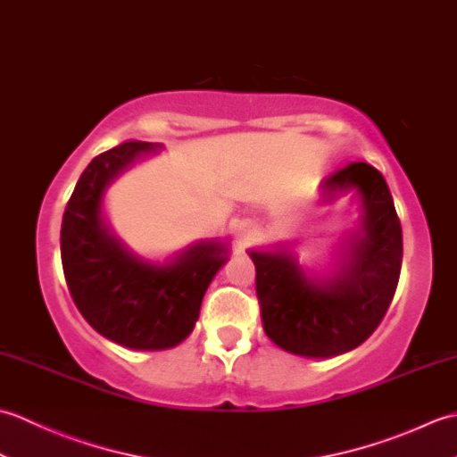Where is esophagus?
Returning <instances> with one entry per match:
<instances>
[{
  "instance_id": "1",
  "label": "esophagus",
  "mask_w": 457,
  "mask_h": 457,
  "mask_svg": "<svg viewBox=\"0 0 457 457\" xmlns=\"http://www.w3.org/2000/svg\"><path fill=\"white\" fill-rule=\"evenodd\" d=\"M237 234L245 237V236H251V229H249V228H241V226H239V228H237Z\"/></svg>"
}]
</instances>
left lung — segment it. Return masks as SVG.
Returning <instances> with one entry per match:
<instances>
[{
	"mask_svg": "<svg viewBox=\"0 0 457 457\" xmlns=\"http://www.w3.org/2000/svg\"><path fill=\"white\" fill-rule=\"evenodd\" d=\"M357 190L363 220L337 270L312 278L296 259L249 251L265 334L285 352L334 357L361 345L381 324L399 285L403 229L383 174L367 162H349L322 182L328 198Z\"/></svg>",
	"mask_w": 457,
	"mask_h": 457,
	"instance_id": "1",
	"label": "left lung"
}]
</instances>
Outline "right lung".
Wrapping results in <instances>:
<instances>
[{
  "mask_svg": "<svg viewBox=\"0 0 457 457\" xmlns=\"http://www.w3.org/2000/svg\"><path fill=\"white\" fill-rule=\"evenodd\" d=\"M161 143L128 141L98 154L76 182L62 216L61 257L68 290L96 332L131 349H167L187 337L213 275L228 261L221 244H198L157 265L115 237L102 218L104 192Z\"/></svg>",
  "mask_w": 457,
  "mask_h": 457,
  "instance_id": "right-lung-1",
  "label": "right lung"
}]
</instances>
